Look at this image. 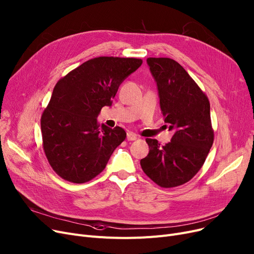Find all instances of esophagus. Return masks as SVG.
<instances>
[{
  "instance_id": "esophagus-1",
  "label": "esophagus",
  "mask_w": 254,
  "mask_h": 254,
  "mask_svg": "<svg viewBox=\"0 0 254 254\" xmlns=\"http://www.w3.org/2000/svg\"><path fill=\"white\" fill-rule=\"evenodd\" d=\"M138 137H137V135L135 134V133H131V131H129V133H127V139L128 140V141H134V140H136Z\"/></svg>"
}]
</instances>
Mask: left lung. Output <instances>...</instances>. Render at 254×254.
I'll return each instance as SVG.
<instances>
[{
  "instance_id": "obj_1",
  "label": "left lung",
  "mask_w": 254,
  "mask_h": 254,
  "mask_svg": "<svg viewBox=\"0 0 254 254\" xmlns=\"http://www.w3.org/2000/svg\"><path fill=\"white\" fill-rule=\"evenodd\" d=\"M157 83L165 123L174 134L161 146L147 138V157L140 161L144 173L163 188L189 182L200 170L214 142L209 102L181 64L170 58H147Z\"/></svg>"
}]
</instances>
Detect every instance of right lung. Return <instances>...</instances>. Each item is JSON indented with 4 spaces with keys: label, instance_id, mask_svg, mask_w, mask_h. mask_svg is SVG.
Listing matches in <instances>:
<instances>
[{
    "label": "right lung",
    "instance_id": "add662e5",
    "mask_svg": "<svg viewBox=\"0 0 254 254\" xmlns=\"http://www.w3.org/2000/svg\"><path fill=\"white\" fill-rule=\"evenodd\" d=\"M141 64L136 58H94L55 86L40 124L47 159L63 180L75 184L91 181L125 141L124 128L102 125L101 129L96 117L103 107L112 106L120 84Z\"/></svg>",
    "mask_w": 254,
    "mask_h": 254
}]
</instances>
